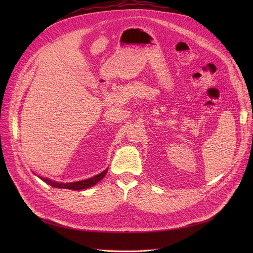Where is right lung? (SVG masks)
<instances>
[{
    "label": "right lung",
    "instance_id": "1",
    "mask_svg": "<svg viewBox=\"0 0 253 253\" xmlns=\"http://www.w3.org/2000/svg\"><path fill=\"white\" fill-rule=\"evenodd\" d=\"M107 170L101 172L100 174L91 177L89 179L86 180H82V181H77V182H71V183H59V182H55L52 181V180L48 179V178H44V177H40L44 182L48 183L49 185L56 187V188H65V189H71V190H82V189H86L89 188L93 185H95L96 183H98L100 180H102L104 178V176L106 175Z\"/></svg>",
    "mask_w": 253,
    "mask_h": 253
}]
</instances>
